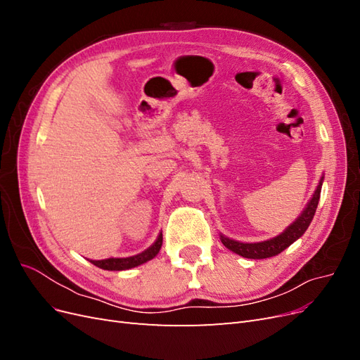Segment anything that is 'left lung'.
Instances as JSON below:
<instances>
[{
  "label": "left lung",
  "mask_w": 360,
  "mask_h": 360,
  "mask_svg": "<svg viewBox=\"0 0 360 360\" xmlns=\"http://www.w3.org/2000/svg\"><path fill=\"white\" fill-rule=\"evenodd\" d=\"M321 184H323V179L320 180L317 191H315V193L312 195L308 207L299 216V219L294 221L282 234L276 236L275 238H270V240L259 242V243H242V242H236V240H231V238L221 236V240H222L224 246L245 258H254V259L270 258V257H275V255L281 254L282 250L287 249L292 242H296L297 238L304 231H307V228L309 226L312 217L315 214V210H317L320 192H321Z\"/></svg>",
  "instance_id": "left-lung-1"
}]
</instances>
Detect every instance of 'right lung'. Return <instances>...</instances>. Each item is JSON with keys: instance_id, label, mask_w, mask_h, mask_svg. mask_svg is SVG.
<instances>
[{"instance_id": "obj_1", "label": "right lung", "mask_w": 360, "mask_h": 360, "mask_svg": "<svg viewBox=\"0 0 360 360\" xmlns=\"http://www.w3.org/2000/svg\"><path fill=\"white\" fill-rule=\"evenodd\" d=\"M162 246V233L158 236L156 242L151 245L148 249L143 250V252L134 255V257H127V258H106V259H91V263L97 267H101L103 270H126V269H132L139 264L146 263V261L155 258L159 252V249Z\"/></svg>"}]
</instances>
